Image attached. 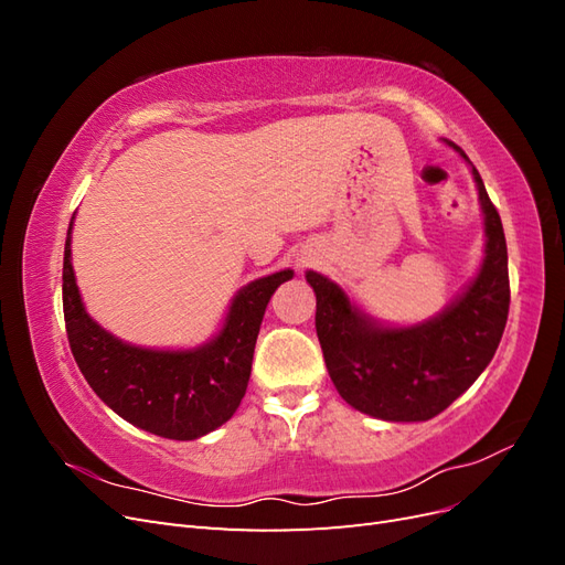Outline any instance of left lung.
<instances>
[{
	"instance_id": "obj_1",
	"label": "left lung",
	"mask_w": 565,
	"mask_h": 565,
	"mask_svg": "<svg viewBox=\"0 0 565 565\" xmlns=\"http://www.w3.org/2000/svg\"><path fill=\"white\" fill-rule=\"evenodd\" d=\"M448 146L469 162L459 146ZM471 174L486 218V256L471 285L436 318L388 328L358 309L337 282L306 270L316 292V332L330 380L341 398L370 417H436L478 380L500 347L509 316L507 241L473 164Z\"/></svg>"
}]
</instances>
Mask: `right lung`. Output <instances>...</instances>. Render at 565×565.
Wrapping results in <instances>:
<instances>
[{
  "instance_id": "right-lung-1",
  "label": "right lung",
  "mask_w": 565,
  "mask_h": 565,
  "mask_svg": "<svg viewBox=\"0 0 565 565\" xmlns=\"http://www.w3.org/2000/svg\"><path fill=\"white\" fill-rule=\"evenodd\" d=\"M73 218L63 254V316L75 363L96 396L129 424L172 440H195L226 424L247 391L266 306L295 273L287 268L245 285L207 344L185 351L134 347L84 309L71 259Z\"/></svg>"
}]
</instances>
